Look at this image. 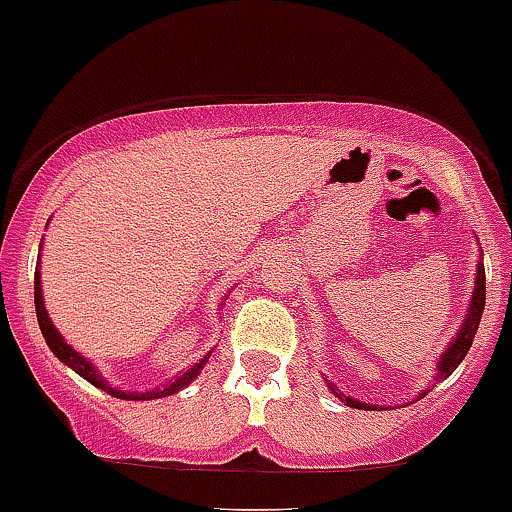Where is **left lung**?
I'll return each mask as SVG.
<instances>
[{"instance_id": "1", "label": "left lung", "mask_w": 512, "mask_h": 512, "mask_svg": "<svg viewBox=\"0 0 512 512\" xmlns=\"http://www.w3.org/2000/svg\"><path fill=\"white\" fill-rule=\"evenodd\" d=\"M483 309H485V266L478 264V276H475V289H472V299H470V309H467V316H465V324L460 326L457 337L452 339L450 347L445 349V354H442L440 362H437V379L450 377V374L460 367V362L465 359V354L470 352V344H472V339H475V332H478ZM326 384H329V389H332V392L337 394L342 402H347V407H354V410H382V407H377V405H367V402H359V399L347 397V394H344L337 384L329 382V379H326Z\"/></svg>"}]
</instances>
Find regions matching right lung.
<instances>
[{"instance_id":"obj_1","label":"right lung","mask_w":512,"mask_h":512,"mask_svg":"<svg viewBox=\"0 0 512 512\" xmlns=\"http://www.w3.org/2000/svg\"><path fill=\"white\" fill-rule=\"evenodd\" d=\"M34 311H37V321H40V329H42V337H45L47 347L55 352V357L60 359V362H65L67 367L75 369L77 374H80L82 379H87L90 384H95V387L105 389L107 394H113V397L118 399H160V397H168V394H175L180 392V389L186 387V384H191L193 379L201 374L203 364L208 362V357H211V352L206 354L203 359H198L196 364H193L191 369H186V372H180L178 377L168 379V384H163V387H155L153 392H123V389H115L107 384V379L102 377L100 372H97L95 367H92V362H87L85 357H82L80 352H75V349L70 347V344L62 339V334L57 332L55 324L50 321V314H47L45 309V299H42V281H40V271H34Z\"/></svg>"}]
</instances>
